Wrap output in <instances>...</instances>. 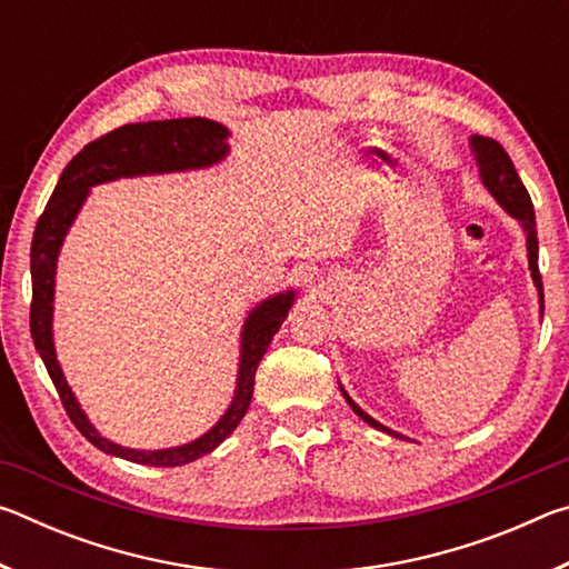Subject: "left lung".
<instances>
[{
  "instance_id": "left-lung-1",
  "label": "left lung",
  "mask_w": 569,
  "mask_h": 569,
  "mask_svg": "<svg viewBox=\"0 0 569 569\" xmlns=\"http://www.w3.org/2000/svg\"><path fill=\"white\" fill-rule=\"evenodd\" d=\"M471 152H475V160H477V168H479V178L485 182V188L492 192V198L497 200L499 206H502L509 216L515 220H519V226H522L525 236H527V261H529V273H532V281L537 286V296H539V313L545 311V293H542V276H539V266H537V223H535V208H532V200H529V192L522 186V180H519L517 170L512 166V160L505 152V148L499 146L497 140L492 138H481V134H471L469 140ZM339 389L343 393V399L349 407L353 409L356 417H361L369 427L383 431V435L389 437H399L403 439L399 431H393L389 427H383L373 417H369L359 403H356L346 389L339 383Z\"/></svg>"
}]
</instances>
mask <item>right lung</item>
Returning a JSON list of instances; mask_svg holds the SVG:
<instances>
[{
  "label": "right lung",
  "instance_id": "add662e5",
  "mask_svg": "<svg viewBox=\"0 0 569 569\" xmlns=\"http://www.w3.org/2000/svg\"><path fill=\"white\" fill-rule=\"evenodd\" d=\"M230 130L226 124L208 118H178V120H156V122H134L102 134L90 146H84L62 170L60 182L52 192L44 213L37 220L32 238V306H30V331L34 349L40 351L47 366V373L54 383L57 393L64 403L67 417L80 429V435L92 441L104 455L134 461V465L148 467H182L196 461L203 455H210L218 445L233 435V429L246 417L253 399L256 369L263 353L271 346L273 336L281 329L288 311L296 301V291H281L266 301L250 308L248 319L240 331V363L236 391L230 407L223 417L210 427L203 437L188 441V445L170 449H130L104 439L92 427L88 413L82 411L80 401L67 383L54 353L52 339V311H54V273L57 256H60L64 236L70 233L77 213L88 200L90 190L100 182L138 178V176H162V172H186L210 168L226 160L230 152L228 146Z\"/></svg>",
  "mask_w": 569,
  "mask_h": 569
}]
</instances>
